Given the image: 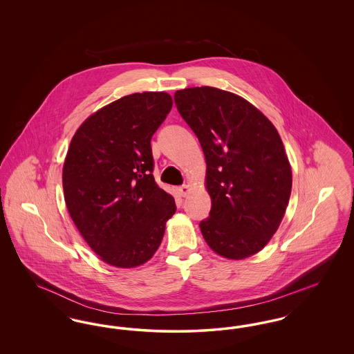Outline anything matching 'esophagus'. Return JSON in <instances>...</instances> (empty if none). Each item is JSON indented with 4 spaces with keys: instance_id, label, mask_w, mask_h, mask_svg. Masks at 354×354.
Here are the masks:
<instances>
[{
    "instance_id": "obj_1",
    "label": "esophagus",
    "mask_w": 354,
    "mask_h": 354,
    "mask_svg": "<svg viewBox=\"0 0 354 354\" xmlns=\"http://www.w3.org/2000/svg\"><path fill=\"white\" fill-rule=\"evenodd\" d=\"M189 191H191V185H188V183H187V185H182V187H179V194H180L183 198L188 196Z\"/></svg>"
}]
</instances>
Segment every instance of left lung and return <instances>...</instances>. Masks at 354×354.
I'll list each match as a JSON object with an SVG mask.
<instances>
[{"label":"left lung","instance_id":"left-lung-1","mask_svg":"<svg viewBox=\"0 0 354 354\" xmlns=\"http://www.w3.org/2000/svg\"><path fill=\"white\" fill-rule=\"evenodd\" d=\"M175 104L202 145L209 218L201 231L219 256L260 252L284 218L292 169L276 127L251 102L211 86L178 90Z\"/></svg>","mask_w":354,"mask_h":354}]
</instances>
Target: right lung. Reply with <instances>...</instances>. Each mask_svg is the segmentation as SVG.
Instances as JSON below:
<instances>
[{"instance_id": "right-lung-1", "label": "right lung", "mask_w": 354, "mask_h": 354, "mask_svg": "<svg viewBox=\"0 0 354 354\" xmlns=\"http://www.w3.org/2000/svg\"><path fill=\"white\" fill-rule=\"evenodd\" d=\"M171 107L166 91L126 95L91 114L70 142L62 169L68 215L109 266L149 261L176 211L155 183L150 145Z\"/></svg>"}]
</instances>
